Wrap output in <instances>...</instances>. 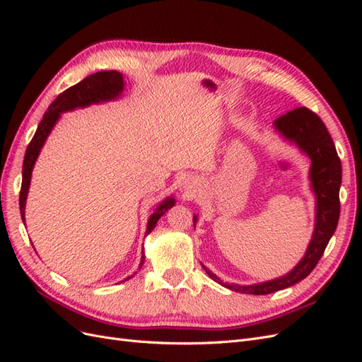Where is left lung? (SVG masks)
Masks as SVG:
<instances>
[{"instance_id":"obj_1","label":"left lung","mask_w":362,"mask_h":362,"mask_svg":"<svg viewBox=\"0 0 362 362\" xmlns=\"http://www.w3.org/2000/svg\"><path fill=\"white\" fill-rule=\"evenodd\" d=\"M275 129L291 144L298 146L311 160L310 180L315 194V223L311 242L303 258L281 278L254 284V286H238L225 284L204 264L206 275L221 286L245 294H270L294 286L305 279L320 261L323 252L334 235L339 217V185H341V161L337 154L335 145L329 131L322 119L306 107H299L275 120ZM196 216H193V225Z\"/></svg>"}]
</instances>
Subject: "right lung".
Here are the masks:
<instances>
[{
	"label": "right lung",
	"mask_w": 362,
	"mask_h": 362,
	"mask_svg": "<svg viewBox=\"0 0 362 362\" xmlns=\"http://www.w3.org/2000/svg\"><path fill=\"white\" fill-rule=\"evenodd\" d=\"M124 87H125V83H124L122 74H119L117 71H103V72H96L86 76L83 81L76 83L75 86L69 87V89L62 92L56 100L51 103V105L48 107V112L43 115V119L40 120L36 133L33 136L30 145L25 151L24 164H23V184H21V193H19V210H21V217H23L24 223H25V202H27V194L30 189L31 172L40 154L42 146L45 145L47 137L49 136L51 129L60 119V115L64 112L75 110V108L89 107L90 104L113 101L122 95ZM173 205H175V199L166 198L156 208V211L151 214L148 221L145 235H148L152 229L156 228L160 217ZM144 261H145V252L141 249V258H140L139 267L144 266ZM131 276H128L127 279H129Z\"/></svg>",
	"instance_id": "right-lung-1"
}]
</instances>
